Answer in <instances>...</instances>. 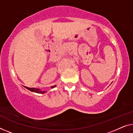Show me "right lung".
Masks as SVG:
<instances>
[{"mask_svg": "<svg viewBox=\"0 0 133 133\" xmlns=\"http://www.w3.org/2000/svg\"><path fill=\"white\" fill-rule=\"evenodd\" d=\"M56 87V85H54V86H51V88H54L55 87ZM24 87L25 88H27V90H29L30 91H31L32 92H34L36 93H38V94H44V93L46 92V91H42L39 88H29V87Z\"/></svg>", "mask_w": 133, "mask_h": 133, "instance_id": "add662e5", "label": "right lung"}]
</instances>
